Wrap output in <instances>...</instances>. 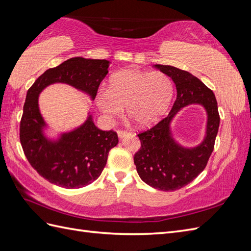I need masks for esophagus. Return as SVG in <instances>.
<instances>
[{"label": "esophagus", "instance_id": "34e87169", "mask_svg": "<svg viewBox=\"0 0 251 251\" xmlns=\"http://www.w3.org/2000/svg\"><path fill=\"white\" fill-rule=\"evenodd\" d=\"M117 135H118L119 138H124V137H126V136L127 135V133L125 132V131L119 130V131H117Z\"/></svg>", "mask_w": 251, "mask_h": 251}]
</instances>
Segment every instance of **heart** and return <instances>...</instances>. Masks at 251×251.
Listing matches in <instances>:
<instances>
[{
    "instance_id": "obj_1",
    "label": "heart",
    "mask_w": 251,
    "mask_h": 251,
    "mask_svg": "<svg viewBox=\"0 0 251 251\" xmlns=\"http://www.w3.org/2000/svg\"><path fill=\"white\" fill-rule=\"evenodd\" d=\"M174 87L168 75L125 69L114 73L109 79L108 90L101 89L95 96L98 110L107 119L126 115L140 127L156 124L172 101Z\"/></svg>"
}]
</instances>
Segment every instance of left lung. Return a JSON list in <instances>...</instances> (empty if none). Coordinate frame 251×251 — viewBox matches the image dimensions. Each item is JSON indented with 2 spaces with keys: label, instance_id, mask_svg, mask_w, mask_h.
Returning <instances> with one entry per match:
<instances>
[{
  "label": "left lung",
  "instance_id": "left-lung-1",
  "mask_svg": "<svg viewBox=\"0 0 251 251\" xmlns=\"http://www.w3.org/2000/svg\"><path fill=\"white\" fill-rule=\"evenodd\" d=\"M172 78L177 90L176 101L160 123L141 134L140 150L134 156L139 177L150 186L173 192L192 182L205 169L214 151L220 116L216 96L192 73L168 65H154ZM191 104H199L207 112L204 137L197 146H182L174 138L171 123L176 114Z\"/></svg>",
  "mask_w": 251,
  "mask_h": 251
}]
</instances>
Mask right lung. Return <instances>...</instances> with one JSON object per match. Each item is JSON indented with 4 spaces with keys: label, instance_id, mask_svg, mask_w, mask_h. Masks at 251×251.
Here are the masks:
<instances>
[{
    "label": "right lung",
    "instance_id": "obj_1",
    "mask_svg": "<svg viewBox=\"0 0 251 251\" xmlns=\"http://www.w3.org/2000/svg\"><path fill=\"white\" fill-rule=\"evenodd\" d=\"M110 64L107 59L72 57L45 71L28 90L21 120V143L32 168L53 184L80 188L92 183L102 173L118 137L115 132L98 128L90 111L79 126L50 136L40 110V94L51 85L65 83L94 100Z\"/></svg>",
    "mask_w": 251,
    "mask_h": 251
}]
</instances>
